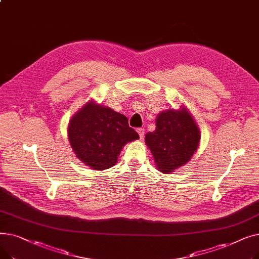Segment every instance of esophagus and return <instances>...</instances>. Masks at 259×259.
Here are the masks:
<instances>
[{
	"label": "esophagus",
	"instance_id": "1",
	"mask_svg": "<svg viewBox=\"0 0 259 259\" xmlns=\"http://www.w3.org/2000/svg\"><path fill=\"white\" fill-rule=\"evenodd\" d=\"M137 131H138V133H139V135H140V138L143 139L144 135H145V129H144V128H138Z\"/></svg>",
	"mask_w": 259,
	"mask_h": 259
}]
</instances>
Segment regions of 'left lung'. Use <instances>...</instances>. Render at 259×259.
<instances>
[{
  "label": "left lung",
  "mask_w": 259,
  "mask_h": 259,
  "mask_svg": "<svg viewBox=\"0 0 259 259\" xmlns=\"http://www.w3.org/2000/svg\"><path fill=\"white\" fill-rule=\"evenodd\" d=\"M199 130L186 110H167L156 117V129L146 134L155 164L162 173H171L190 160L199 144Z\"/></svg>",
  "instance_id": "8db88e82"
}]
</instances>
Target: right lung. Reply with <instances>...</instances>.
Returning <instances> with one entry per match:
<instances>
[{
    "label": "right lung",
    "mask_w": 259,
    "mask_h": 259,
    "mask_svg": "<svg viewBox=\"0 0 259 259\" xmlns=\"http://www.w3.org/2000/svg\"><path fill=\"white\" fill-rule=\"evenodd\" d=\"M68 135L76 156L94 170L115 165L121 148L140 139L125 115L93 103L85 105L71 118Z\"/></svg>",
    "instance_id": "obj_1"
}]
</instances>
